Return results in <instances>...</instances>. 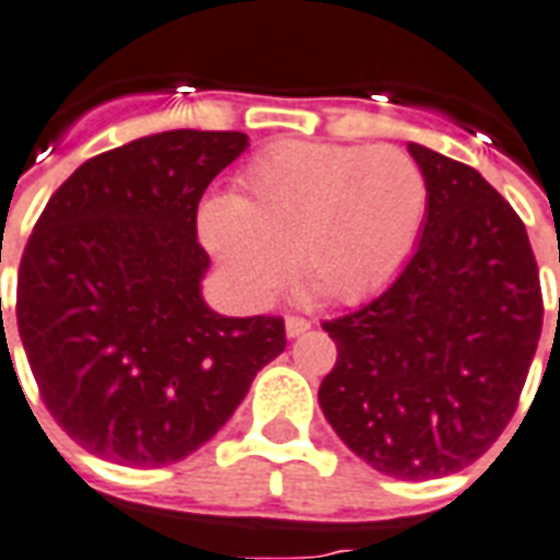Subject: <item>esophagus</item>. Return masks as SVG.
I'll use <instances>...</instances> for the list:
<instances>
[{
  "instance_id": "34e87169",
  "label": "esophagus",
  "mask_w": 560,
  "mask_h": 560,
  "mask_svg": "<svg viewBox=\"0 0 560 560\" xmlns=\"http://www.w3.org/2000/svg\"><path fill=\"white\" fill-rule=\"evenodd\" d=\"M284 328H288V337H299V335H305V331H308L311 319L288 317V319H284Z\"/></svg>"
}]
</instances>
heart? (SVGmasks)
<instances>
[{"instance_id":"b5f03b06","label":"heart","mask_w":560,"mask_h":560,"mask_svg":"<svg viewBox=\"0 0 560 560\" xmlns=\"http://www.w3.org/2000/svg\"><path fill=\"white\" fill-rule=\"evenodd\" d=\"M429 187L396 147L276 143L243 170L234 199L202 211V237L246 302L284 288L290 255L328 299L358 302L408 261Z\"/></svg>"}]
</instances>
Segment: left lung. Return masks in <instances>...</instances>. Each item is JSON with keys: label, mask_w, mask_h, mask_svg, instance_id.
I'll list each match as a JSON object with an SVG mask.
<instances>
[{"label": "left lung", "mask_w": 560, "mask_h": 560, "mask_svg": "<svg viewBox=\"0 0 560 560\" xmlns=\"http://www.w3.org/2000/svg\"><path fill=\"white\" fill-rule=\"evenodd\" d=\"M429 205L382 296L323 328L337 364L319 408L358 458L405 481L458 472L505 432L544 328L526 225L479 170L408 143Z\"/></svg>", "instance_id": "8db88e82"}]
</instances>
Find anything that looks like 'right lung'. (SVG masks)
I'll list each match as a JSON object with an SVG mask.
<instances>
[{
    "mask_svg": "<svg viewBox=\"0 0 560 560\" xmlns=\"http://www.w3.org/2000/svg\"><path fill=\"white\" fill-rule=\"evenodd\" d=\"M243 131H161L110 149L63 182L25 243L16 326L46 411L81 450L166 467L220 432L284 319L205 305L196 211Z\"/></svg>",
    "mask_w": 560,
    "mask_h": 560,
    "instance_id": "obj_1",
    "label": "right lung"
}]
</instances>
